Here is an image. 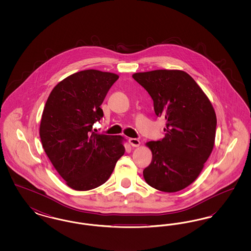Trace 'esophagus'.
<instances>
[{
	"mask_svg": "<svg viewBox=\"0 0 251 251\" xmlns=\"http://www.w3.org/2000/svg\"><path fill=\"white\" fill-rule=\"evenodd\" d=\"M129 142L131 144V147H138L140 145V141L136 138H130Z\"/></svg>",
	"mask_w": 251,
	"mask_h": 251,
	"instance_id": "obj_1",
	"label": "esophagus"
}]
</instances>
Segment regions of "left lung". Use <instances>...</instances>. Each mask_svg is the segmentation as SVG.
I'll return each mask as SVG.
<instances>
[{"instance_id": "left-lung-1", "label": "left lung", "mask_w": 251, "mask_h": 251, "mask_svg": "<svg viewBox=\"0 0 251 251\" xmlns=\"http://www.w3.org/2000/svg\"><path fill=\"white\" fill-rule=\"evenodd\" d=\"M132 78L151 97L156 116L167 120L165 137L146 143L152 159L144 169V179L159 191L182 190L199 177L213 151L215 109L200 85L183 71L137 72Z\"/></svg>"}]
</instances>
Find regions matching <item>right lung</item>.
Instances as JSON below:
<instances>
[{
	"instance_id": "1",
	"label": "right lung",
	"mask_w": 251,
	"mask_h": 251,
	"mask_svg": "<svg viewBox=\"0 0 251 251\" xmlns=\"http://www.w3.org/2000/svg\"><path fill=\"white\" fill-rule=\"evenodd\" d=\"M119 75L97 70L73 73L51 90L42 113L43 149L66 184L87 191L103 184L125 152L122 136L97 134L93 124Z\"/></svg>"
}]
</instances>
